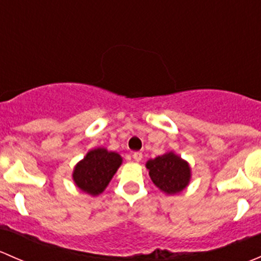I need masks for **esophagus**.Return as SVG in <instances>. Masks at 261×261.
<instances>
[{
	"label": "esophagus",
	"mask_w": 261,
	"mask_h": 261,
	"mask_svg": "<svg viewBox=\"0 0 261 261\" xmlns=\"http://www.w3.org/2000/svg\"><path fill=\"white\" fill-rule=\"evenodd\" d=\"M133 158H134V160H135V162H138V163L141 162V159H143V152H140V151L134 152Z\"/></svg>",
	"instance_id": "34e87169"
}]
</instances>
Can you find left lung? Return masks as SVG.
Masks as SVG:
<instances>
[{"mask_svg":"<svg viewBox=\"0 0 261 261\" xmlns=\"http://www.w3.org/2000/svg\"><path fill=\"white\" fill-rule=\"evenodd\" d=\"M145 165L152 183L167 196L180 193L191 183V165L174 151L149 159Z\"/></svg>","mask_w":261,"mask_h":261,"instance_id":"left-lung-1","label":"left lung"}]
</instances>
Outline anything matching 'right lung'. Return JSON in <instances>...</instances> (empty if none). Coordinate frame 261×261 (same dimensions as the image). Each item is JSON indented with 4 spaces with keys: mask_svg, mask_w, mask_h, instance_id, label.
<instances>
[{
    "mask_svg": "<svg viewBox=\"0 0 261 261\" xmlns=\"http://www.w3.org/2000/svg\"><path fill=\"white\" fill-rule=\"evenodd\" d=\"M121 164L122 156L118 152L110 151L106 147H94L75 164L73 181L82 192L97 197L103 193Z\"/></svg>",
    "mask_w": 261,
    "mask_h": 261,
    "instance_id": "add662e5",
    "label": "right lung"
}]
</instances>
